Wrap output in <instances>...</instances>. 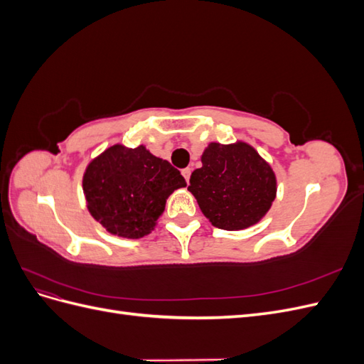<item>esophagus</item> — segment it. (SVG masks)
Returning a JSON list of instances; mask_svg holds the SVG:
<instances>
[{
  "mask_svg": "<svg viewBox=\"0 0 364 364\" xmlns=\"http://www.w3.org/2000/svg\"><path fill=\"white\" fill-rule=\"evenodd\" d=\"M182 174H183V178H185V181H186V182H190V176H191V168H183V170H182Z\"/></svg>",
  "mask_w": 364,
  "mask_h": 364,
  "instance_id": "obj_1",
  "label": "esophagus"
}]
</instances>
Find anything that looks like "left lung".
Instances as JSON below:
<instances>
[{"label":"left lung","mask_w":364,"mask_h":364,"mask_svg":"<svg viewBox=\"0 0 364 364\" xmlns=\"http://www.w3.org/2000/svg\"><path fill=\"white\" fill-rule=\"evenodd\" d=\"M188 191L213 226L241 230L267 214L277 197V176L247 142H211L202 167L191 173Z\"/></svg>","instance_id":"1"}]
</instances>
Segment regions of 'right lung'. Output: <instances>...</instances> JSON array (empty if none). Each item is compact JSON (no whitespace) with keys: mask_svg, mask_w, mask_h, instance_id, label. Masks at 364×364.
Listing matches in <instances>:
<instances>
[{"mask_svg":"<svg viewBox=\"0 0 364 364\" xmlns=\"http://www.w3.org/2000/svg\"><path fill=\"white\" fill-rule=\"evenodd\" d=\"M183 186L181 171L144 146H111L87 164L83 174L87 211L107 232L123 238L150 234L168 196Z\"/></svg>","mask_w":364,"mask_h":364,"instance_id":"1","label":"right lung"}]
</instances>
